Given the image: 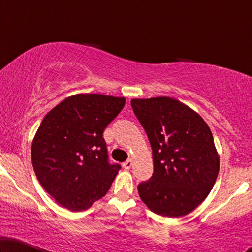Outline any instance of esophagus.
<instances>
[{"label":"esophagus","instance_id":"1","mask_svg":"<svg viewBox=\"0 0 252 252\" xmlns=\"http://www.w3.org/2000/svg\"><path fill=\"white\" fill-rule=\"evenodd\" d=\"M132 165H133V161H132V159H128V160H126L125 163L123 164V167L125 168V170H129V168L132 167Z\"/></svg>","mask_w":252,"mask_h":252}]
</instances>
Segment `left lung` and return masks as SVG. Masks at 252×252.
I'll return each mask as SVG.
<instances>
[{
    "label": "left lung",
    "instance_id": "1",
    "mask_svg": "<svg viewBox=\"0 0 252 252\" xmlns=\"http://www.w3.org/2000/svg\"><path fill=\"white\" fill-rule=\"evenodd\" d=\"M130 104L153 149L154 174L137 187L141 199L163 217L188 215L208 197L219 173L211 129L195 110L168 96Z\"/></svg>",
    "mask_w": 252,
    "mask_h": 252
}]
</instances>
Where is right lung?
Masks as SVG:
<instances>
[{"mask_svg": "<svg viewBox=\"0 0 252 252\" xmlns=\"http://www.w3.org/2000/svg\"><path fill=\"white\" fill-rule=\"evenodd\" d=\"M125 102L112 95L75 94L40 124L31 148L33 168L44 190L63 208L84 211L109 191L120 165L108 163L103 132Z\"/></svg>", "mask_w": 252, "mask_h": 252, "instance_id": "1", "label": "right lung"}]
</instances>
